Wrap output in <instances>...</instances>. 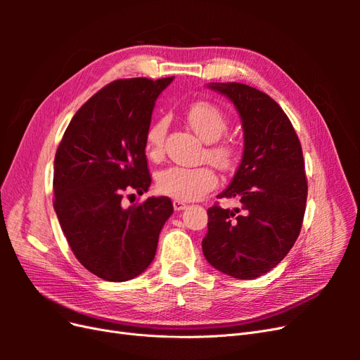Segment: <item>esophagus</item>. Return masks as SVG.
Listing matches in <instances>:
<instances>
[{
    "mask_svg": "<svg viewBox=\"0 0 360 360\" xmlns=\"http://www.w3.org/2000/svg\"><path fill=\"white\" fill-rule=\"evenodd\" d=\"M172 205H174V210H177V212L184 210V209H186V207H188L183 201H179V200H174V201H172Z\"/></svg>",
    "mask_w": 360,
    "mask_h": 360,
    "instance_id": "obj_1",
    "label": "esophagus"
}]
</instances>
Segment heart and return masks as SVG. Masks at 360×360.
Instances as JSON below:
<instances>
[{"label": "heart", "mask_w": 360, "mask_h": 360, "mask_svg": "<svg viewBox=\"0 0 360 360\" xmlns=\"http://www.w3.org/2000/svg\"><path fill=\"white\" fill-rule=\"evenodd\" d=\"M186 120L205 143H210L207 148V156L213 160L217 167L230 168L236 159V148L230 141H219L226 132L228 117L222 108L212 102H195L186 111ZM168 130V122L165 118H158L151 123L146 134L147 155L158 159L163 155L165 148V138ZM219 179L212 167H168L158 172L156 188L162 195L176 198L179 201H193L212 192Z\"/></svg>", "instance_id": "obj_1"}]
</instances>
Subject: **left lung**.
<instances>
[{"label":"left lung","instance_id":"8db88e82","mask_svg":"<svg viewBox=\"0 0 360 360\" xmlns=\"http://www.w3.org/2000/svg\"><path fill=\"white\" fill-rule=\"evenodd\" d=\"M242 117L245 150L234 179L217 198L242 210H207L202 252L222 274L255 279L278 266L296 243L307 209L308 180L299 136L282 108L266 93L240 82L212 84Z\"/></svg>","mask_w":360,"mask_h":360}]
</instances>
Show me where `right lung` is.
<instances>
[{
    "label": "right lung",
    "instance_id": "add662e5",
    "mask_svg": "<svg viewBox=\"0 0 360 360\" xmlns=\"http://www.w3.org/2000/svg\"><path fill=\"white\" fill-rule=\"evenodd\" d=\"M174 78L117 79L73 115L53 162V209L79 263L105 281L134 279L150 266L172 214L168 197L123 207L148 191L146 134L158 96Z\"/></svg>",
    "mask_w": 360,
    "mask_h": 360
}]
</instances>
